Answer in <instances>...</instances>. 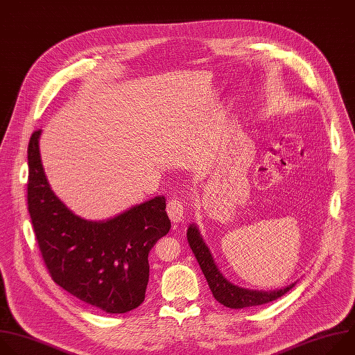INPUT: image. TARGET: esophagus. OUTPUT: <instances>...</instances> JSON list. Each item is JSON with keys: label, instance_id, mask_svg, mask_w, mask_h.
<instances>
[{"label": "esophagus", "instance_id": "obj_1", "mask_svg": "<svg viewBox=\"0 0 355 355\" xmlns=\"http://www.w3.org/2000/svg\"><path fill=\"white\" fill-rule=\"evenodd\" d=\"M166 211H168V216H169V218L173 224L182 223L183 221V214H184V201L179 197L171 198L169 202H168Z\"/></svg>", "mask_w": 355, "mask_h": 355}]
</instances>
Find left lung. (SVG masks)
Here are the masks:
<instances>
[{
	"label": "left lung",
	"mask_w": 355,
	"mask_h": 355,
	"mask_svg": "<svg viewBox=\"0 0 355 355\" xmlns=\"http://www.w3.org/2000/svg\"><path fill=\"white\" fill-rule=\"evenodd\" d=\"M187 242L200 264V268L208 282V287L212 295H214V298L227 308L242 309V308L268 304L282 297L286 293H288L297 284L295 281L284 288L272 290V291H263V290L257 291V290L242 288L239 286H235L230 279H227L224 274L220 271L214 257H212L196 224L189 225Z\"/></svg>",
	"instance_id": "obj_1"
}]
</instances>
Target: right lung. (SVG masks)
<instances>
[{
	"label": "right lung",
	"mask_w": 355,
	"mask_h": 355,
	"mask_svg": "<svg viewBox=\"0 0 355 355\" xmlns=\"http://www.w3.org/2000/svg\"><path fill=\"white\" fill-rule=\"evenodd\" d=\"M28 147V208L35 235L55 284L106 313H125L144 302L148 253L171 230L166 198L157 196L120 214L89 221L74 214L51 190L39 139Z\"/></svg>",
	"instance_id": "obj_1"
}]
</instances>
